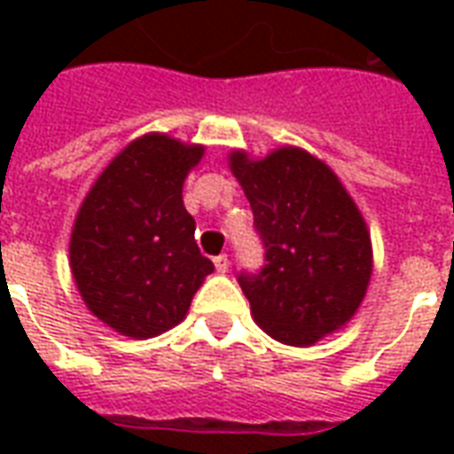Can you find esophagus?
Wrapping results in <instances>:
<instances>
[{
    "mask_svg": "<svg viewBox=\"0 0 454 454\" xmlns=\"http://www.w3.org/2000/svg\"><path fill=\"white\" fill-rule=\"evenodd\" d=\"M214 265H216V270L223 275V272H228V267H231V260H228V255H218L214 257Z\"/></svg>",
    "mask_w": 454,
    "mask_h": 454,
    "instance_id": "esophagus-1",
    "label": "esophagus"
}]
</instances>
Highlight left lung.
Instances as JSON below:
<instances>
[{"mask_svg":"<svg viewBox=\"0 0 454 454\" xmlns=\"http://www.w3.org/2000/svg\"><path fill=\"white\" fill-rule=\"evenodd\" d=\"M228 168L267 250L260 275L238 277L255 324L294 348L350 324L370 286L372 240L338 175L296 145L262 158L231 150Z\"/></svg>","mask_w":454,"mask_h":454,"instance_id":"obj_1","label":"left lung"}]
</instances>
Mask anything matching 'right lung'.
<instances>
[{
	"label": "right lung",
	"mask_w": 454,
	"mask_h": 454,
	"mask_svg": "<svg viewBox=\"0 0 454 454\" xmlns=\"http://www.w3.org/2000/svg\"><path fill=\"white\" fill-rule=\"evenodd\" d=\"M204 145L145 133L104 168L77 211L70 270L84 306L116 333L145 340L184 321L214 272L182 201Z\"/></svg>",
	"instance_id": "add662e5"
}]
</instances>
